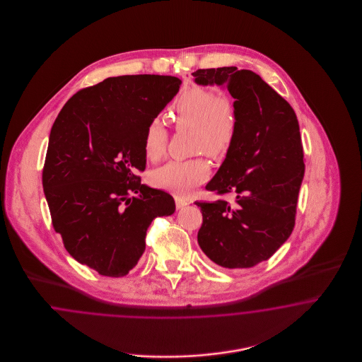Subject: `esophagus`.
<instances>
[{
	"instance_id": "obj_1",
	"label": "esophagus",
	"mask_w": 362,
	"mask_h": 362,
	"mask_svg": "<svg viewBox=\"0 0 362 362\" xmlns=\"http://www.w3.org/2000/svg\"><path fill=\"white\" fill-rule=\"evenodd\" d=\"M175 202H176V209H183V207L187 206V201L180 197H175Z\"/></svg>"
}]
</instances>
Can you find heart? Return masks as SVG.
Returning a JSON list of instances; mask_svg holds the SVG:
<instances>
[{
	"mask_svg": "<svg viewBox=\"0 0 362 362\" xmlns=\"http://www.w3.org/2000/svg\"><path fill=\"white\" fill-rule=\"evenodd\" d=\"M176 129H192V152L221 157L232 146L238 133V114L228 93L213 88L191 86L176 100L173 111ZM170 132L160 119H152L144 133V152L152 161L167 151ZM209 176V165L202 157L186 161L173 160L151 175L156 187L187 195Z\"/></svg>",
	"mask_w": 362,
	"mask_h": 362,
	"instance_id": "1",
	"label": "heart"
}]
</instances>
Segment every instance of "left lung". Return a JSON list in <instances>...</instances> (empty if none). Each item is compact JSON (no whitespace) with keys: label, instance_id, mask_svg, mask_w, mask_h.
Instances as JSON below:
<instances>
[{"label":"left lung","instance_id":"obj_1","mask_svg":"<svg viewBox=\"0 0 362 362\" xmlns=\"http://www.w3.org/2000/svg\"><path fill=\"white\" fill-rule=\"evenodd\" d=\"M201 86L228 88L238 133L218 173L205 189L235 194V202H195L202 211L198 244L226 269H250L273 257L296 223L305 164L292 105L251 70L198 69Z\"/></svg>","mask_w":362,"mask_h":362}]
</instances>
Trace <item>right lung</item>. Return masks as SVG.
I'll return each instance as SVG.
<instances>
[{
  "mask_svg": "<svg viewBox=\"0 0 362 362\" xmlns=\"http://www.w3.org/2000/svg\"><path fill=\"white\" fill-rule=\"evenodd\" d=\"M173 76L108 77L74 93L54 122L42 183L66 251L107 276H126L173 197L141 183L148 123L179 92Z\"/></svg>",
  "mask_w": 362,
  "mask_h": 362,
  "instance_id": "right-lung-1",
  "label": "right lung"
}]
</instances>
